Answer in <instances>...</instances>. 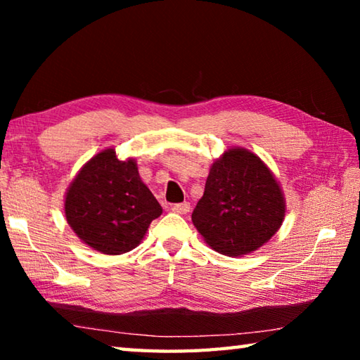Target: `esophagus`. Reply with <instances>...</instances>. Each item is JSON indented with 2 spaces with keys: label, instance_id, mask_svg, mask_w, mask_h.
Here are the masks:
<instances>
[{
  "label": "esophagus",
  "instance_id": "obj_1",
  "mask_svg": "<svg viewBox=\"0 0 360 360\" xmlns=\"http://www.w3.org/2000/svg\"><path fill=\"white\" fill-rule=\"evenodd\" d=\"M188 210H191V203L184 202V203H176L172 206V211L178 212V214H187Z\"/></svg>",
  "mask_w": 360,
  "mask_h": 360
}]
</instances>
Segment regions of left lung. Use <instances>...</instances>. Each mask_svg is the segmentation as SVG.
I'll return each instance as SVG.
<instances>
[{
  "label": "left lung",
  "instance_id": "1",
  "mask_svg": "<svg viewBox=\"0 0 360 360\" xmlns=\"http://www.w3.org/2000/svg\"><path fill=\"white\" fill-rule=\"evenodd\" d=\"M284 198L276 179L257 155L230 149L211 167L192 222L214 251L245 255L276 233Z\"/></svg>",
  "mask_w": 360,
  "mask_h": 360
}]
</instances>
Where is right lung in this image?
I'll list each match as a JSON object with an SVG mask.
<instances>
[{
  "label": "right lung",
  "instance_id": "1",
  "mask_svg": "<svg viewBox=\"0 0 360 360\" xmlns=\"http://www.w3.org/2000/svg\"><path fill=\"white\" fill-rule=\"evenodd\" d=\"M65 214L85 245L117 255L139 245L162 206L139 178L136 163L122 162L108 149L85 163L72 181Z\"/></svg>",
  "mask_w": 360,
  "mask_h": 360
}]
</instances>
